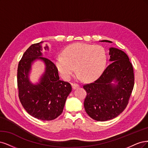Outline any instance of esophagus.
I'll use <instances>...</instances> for the list:
<instances>
[{
	"mask_svg": "<svg viewBox=\"0 0 148 148\" xmlns=\"http://www.w3.org/2000/svg\"><path fill=\"white\" fill-rule=\"evenodd\" d=\"M72 86H73V89H76V88H77L79 87V85L78 84L74 83V84H72Z\"/></svg>",
	"mask_w": 148,
	"mask_h": 148,
	"instance_id": "obj_1",
	"label": "esophagus"
}]
</instances>
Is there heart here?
I'll return each instance as SVG.
<instances>
[{
  "label": "heart",
  "mask_w": 148,
  "mask_h": 148,
  "mask_svg": "<svg viewBox=\"0 0 148 148\" xmlns=\"http://www.w3.org/2000/svg\"><path fill=\"white\" fill-rule=\"evenodd\" d=\"M57 55L54 63L64 79H69L75 73L84 80L92 81L101 74L106 63V55L101 46L76 43Z\"/></svg>",
  "instance_id": "b5f03b06"
}]
</instances>
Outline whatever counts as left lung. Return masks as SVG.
I'll use <instances>...</instances> for the list:
<instances>
[{
  "label": "left lung",
  "instance_id": "1",
  "mask_svg": "<svg viewBox=\"0 0 148 148\" xmlns=\"http://www.w3.org/2000/svg\"><path fill=\"white\" fill-rule=\"evenodd\" d=\"M111 43L109 40H102ZM112 63L93 82L83 85L87 92L85 110L97 121H106L119 116L126 108L134 87V73L127 54L116 48L109 49ZM115 79L117 85L111 82Z\"/></svg>",
  "mask_w": 148,
  "mask_h": 148
}]
</instances>
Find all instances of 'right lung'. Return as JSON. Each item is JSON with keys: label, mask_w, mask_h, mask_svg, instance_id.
<instances>
[{"label": "right lung", "mask_w": 148, "mask_h": 148, "mask_svg": "<svg viewBox=\"0 0 148 148\" xmlns=\"http://www.w3.org/2000/svg\"><path fill=\"white\" fill-rule=\"evenodd\" d=\"M40 43L31 45L19 62L18 97L23 108L31 116L42 121H51L63 112L72 87L69 82L60 80L58 70L53 62L45 57H39L42 56ZM36 59H41L45 62L46 71L40 83L33 85L29 82L28 74L31 63Z\"/></svg>", "instance_id": "add662e5"}]
</instances>
